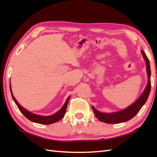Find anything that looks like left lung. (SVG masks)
I'll return each mask as SVG.
<instances>
[{"mask_svg": "<svg viewBox=\"0 0 157 157\" xmlns=\"http://www.w3.org/2000/svg\"><path fill=\"white\" fill-rule=\"evenodd\" d=\"M142 55L146 63V71H147L148 76V84L144 90V92L142 93V95L140 96V98L136 101L134 104H132L129 107L125 109L120 111L119 112L113 113H104L99 112L98 110H96L94 106H92V110L94 111V114L96 117L101 121H102L106 123H119L129 121V119H132L136 114L140 111L142 106L144 105L150 94L151 89V67H150L149 59H148L147 56L145 54V52L141 51Z\"/></svg>", "mask_w": 157, "mask_h": 157, "instance_id": "8db88e82", "label": "left lung"}]
</instances>
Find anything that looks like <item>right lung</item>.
<instances>
[{
    "instance_id": "obj_1",
    "label": "right lung",
    "mask_w": 157,
    "mask_h": 157,
    "mask_svg": "<svg viewBox=\"0 0 157 157\" xmlns=\"http://www.w3.org/2000/svg\"><path fill=\"white\" fill-rule=\"evenodd\" d=\"M10 90H11V96H12L13 101H15V104L17 105L18 109H19V111L22 113V114L24 115L26 118L28 119L29 120H30L31 121L40 123V124H44V125H49V124H51V123H56V122L59 121V120H61L63 117V116H64L65 114L66 109H67V106L68 102H69V100L70 98V96H69L68 98L67 99L65 105H63V107L60 109L57 113H56L55 114L52 115H50V116H40V115H35V114H34V113L29 112L24 108H23L22 106L19 104L18 102L16 101V99L15 98L14 96L13 95L11 86H10Z\"/></svg>"
}]
</instances>
